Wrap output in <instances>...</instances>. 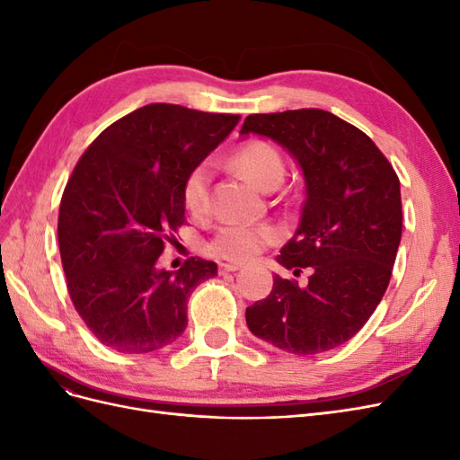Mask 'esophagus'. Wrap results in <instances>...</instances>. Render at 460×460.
Returning <instances> with one entry per match:
<instances>
[{"label": "esophagus", "instance_id": "obj_1", "mask_svg": "<svg viewBox=\"0 0 460 460\" xmlns=\"http://www.w3.org/2000/svg\"><path fill=\"white\" fill-rule=\"evenodd\" d=\"M240 269H242V264H240V262H220V264H218V270H220V274L235 272V270H240Z\"/></svg>", "mask_w": 460, "mask_h": 460}]
</instances>
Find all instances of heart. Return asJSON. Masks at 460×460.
<instances>
[{
  "instance_id": "obj_1",
  "label": "heart",
  "mask_w": 460,
  "mask_h": 460,
  "mask_svg": "<svg viewBox=\"0 0 460 460\" xmlns=\"http://www.w3.org/2000/svg\"><path fill=\"white\" fill-rule=\"evenodd\" d=\"M232 166L243 172L255 186L269 191L274 186H280L284 180V159L272 144L269 142H249L234 153ZM211 166L207 163L198 164L196 169L184 180L182 199L188 211L193 217H201L208 211L211 201ZM278 240V232L264 225H252V222H228L220 226L215 238L208 243V249L222 259L247 261L262 252L264 245Z\"/></svg>"
}]
</instances>
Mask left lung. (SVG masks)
Returning <instances> with one entry per match:
<instances>
[{
    "mask_svg": "<svg viewBox=\"0 0 460 460\" xmlns=\"http://www.w3.org/2000/svg\"><path fill=\"white\" fill-rule=\"evenodd\" d=\"M270 137L299 164L305 203L276 261L311 267L309 284L274 274L267 299L245 311L253 336L296 355L349 341L382 301L401 242V188L370 137L323 109L249 115L240 130Z\"/></svg>",
    "mask_w": 460,
    "mask_h": 460,
    "instance_id": "obj_1",
    "label": "left lung"
}]
</instances>
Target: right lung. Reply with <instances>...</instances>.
Masks as SVG:
<instances>
[{"instance_id":"1","label":"right lung","mask_w":460,"mask_h":460,"mask_svg":"<svg viewBox=\"0 0 460 460\" xmlns=\"http://www.w3.org/2000/svg\"><path fill=\"white\" fill-rule=\"evenodd\" d=\"M238 120L151 103L111 124L75 166L59 252L75 309L109 349L151 353L186 330L191 291L217 274V262L191 257L166 270L157 259L186 222V176Z\"/></svg>"}]
</instances>
